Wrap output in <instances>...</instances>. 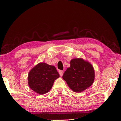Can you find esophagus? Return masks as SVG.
<instances>
[{
  "label": "esophagus",
  "mask_w": 121,
  "mask_h": 121,
  "mask_svg": "<svg viewBox=\"0 0 121 121\" xmlns=\"http://www.w3.org/2000/svg\"><path fill=\"white\" fill-rule=\"evenodd\" d=\"M59 75H60V77H62L63 75L64 71L63 70H59Z\"/></svg>",
  "instance_id": "esophagus-1"
}]
</instances>
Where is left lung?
<instances>
[{"mask_svg": "<svg viewBox=\"0 0 121 121\" xmlns=\"http://www.w3.org/2000/svg\"><path fill=\"white\" fill-rule=\"evenodd\" d=\"M95 72L92 65L82 58L70 61V67L68 68L63 75V79L74 91L81 92L93 83Z\"/></svg>", "mask_w": 121, "mask_h": 121, "instance_id": "left-lung-1", "label": "left lung"}]
</instances>
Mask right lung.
<instances>
[{"instance_id": "right-lung-1", "label": "right lung", "mask_w": 121, "mask_h": 121, "mask_svg": "<svg viewBox=\"0 0 121 121\" xmlns=\"http://www.w3.org/2000/svg\"><path fill=\"white\" fill-rule=\"evenodd\" d=\"M59 74L53 65L40 63L31 69L28 76L30 88L39 94L47 93L52 88Z\"/></svg>"}]
</instances>
